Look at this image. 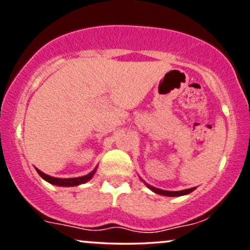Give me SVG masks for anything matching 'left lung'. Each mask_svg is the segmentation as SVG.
Wrapping results in <instances>:
<instances>
[{
  "instance_id": "left-lung-1",
  "label": "left lung",
  "mask_w": 250,
  "mask_h": 250,
  "mask_svg": "<svg viewBox=\"0 0 250 250\" xmlns=\"http://www.w3.org/2000/svg\"><path fill=\"white\" fill-rule=\"evenodd\" d=\"M143 182H145V181H143ZM146 186H147V187L150 189V190H153L154 193H156V194H159V195H165V196H182V195H187V194L191 193V191L196 189V187H194V188L185 189V190H180V191H168V190H162V189L151 187V186H149L148 183H146Z\"/></svg>"
}]
</instances>
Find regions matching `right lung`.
Returning <instances> with one entry per match:
<instances>
[{
	"label": "right lung",
	"instance_id": "add662e5",
	"mask_svg": "<svg viewBox=\"0 0 250 250\" xmlns=\"http://www.w3.org/2000/svg\"><path fill=\"white\" fill-rule=\"evenodd\" d=\"M36 171L39 173L40 176L42 177L43 180H45L47 182L51 183V185H55V186H61V187H74V186H79V185H82V183H85L87 181H89L91 179V177L94 176V174H95L96 171V168L94 169L93 171H90V173L84 175V176H80V177H71V179H59V177H53V176H49V175L42 173L40 169L36 168Z\"/></svg>",
	"mask_w": 250,
	"mask_h": 250
}]
</instances>
